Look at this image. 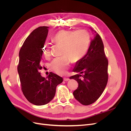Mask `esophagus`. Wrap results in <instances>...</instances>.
Segmentation results:
<instances>
[{"mask_svg":"<svg viewBox=\"0 0 131 131\" xmlns=\"http://www.w3.org/2000/svg\"><path fill=\"white\" fill-rule=\"evenodd\" d=\"M63 79H64V81H68L69 80V78H67V77H64V78H63Z\"/></svg>","mask_w":131,"mask_h":131,"instance_id":"1","label":"esophagus"}]
</instances>
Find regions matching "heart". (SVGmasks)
<instances>
[{"mask_svg": "<svg viewBox=\"0 0 131 131\" xmlns=\"http://www.w3.org/2000/svg\"><path fill=\"white\" fill-rule=\"evenodd\" d=\"M52 39L57 44L62 45L61 53L63 55L54 58L50 64L51 70L59 75L66 73L71 60L73 62H77L85 56L90 42V34L85 29L75 31L62 30L55 34ZM42 53L46 58L50 56L51 51L49 45H45Z\"/></svg>", "mask_w": 131, "mask_h": 131, "instance_id": "1", "label": "heart"}]
</instances>
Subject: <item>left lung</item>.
Listing matches in <instances>:
<instances>
[{
  "label": "left lung",
  "mask_w": 131,
  "mask_h": 131,
  "mask_svg": "<svg viewBox=\"0 0 131 131\" xmlns=\"http://www.w3.org/2000/svg\"><path fill=\"white\" fill-rule=\"evenodd\" d=\"M108 66L103 43L97 33L91 41L88 53L77 62L73 69V72L84 75L77 74L70 77L78 83V88L73 92V95L81 104L89 105L100 97L108 80Z\"/></svg>",
  "instance_id": "obj_1"
}]
</instances>
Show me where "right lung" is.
I'll return each instance as SVG.
<instances>
[{
    "label": "right lung",
    "mask_w": 131,
    "mask_h": 131,
    "mask_svg": "<svg viewBox=\"0 0 131 131\" xmlns=\"http://www.w3.org/2000/svg\"><path fill=\"white\" fill-rule=\"evenodd\" d=\"M48 27L37 28L23 42L19 52L17 70L21 90L27 100L36 105L46 104L53 98L57 86L63 79L50 72L47 79L41 77L42 48L48 34Z\"/></svg>",
    "instance_id": "right-lung-1"
}]
</instances>
